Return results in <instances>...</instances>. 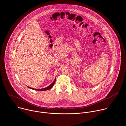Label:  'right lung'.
I'll return each mask as SVG.
<instances>
[{"label":"right lung","mask_w":126,"mask_h":126,"mask_svg":"<svg viewBox=\"0 0 126 126\" xmlns=\"http://www.w3.org/2000/svg\"><path fill=\"white\" fill-rule=\"evenodd\" d=\"M55 80H56V79H55V80H54V81L49 85V86H48V87H46V88H42V89H34V88H31V87H29L30 88H31V89H33V90H39V91H45V90H49V89H51L53 86H54V84H55Z\"/></svg>","instance_id":"1"}]
</instances>
